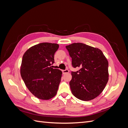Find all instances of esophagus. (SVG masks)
<instances>
[{
    "instance_id": "obj_1",
    "label": "esophagus",
    "mask_w": 128,
    "mask_h": 128,
    "mask_svg": "<svg viewBox=\"0 0 128 128\" xmlns=\"http://www.w3.org/2000/svg\"><path fill=\"white\" fill-rule=\"evenodd\" d=\"M69 72V70L68 69H66V70H62V74H67Z\"/></svg>"
}]
</instances>
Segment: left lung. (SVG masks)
Returning <instances> with one entry per match:
<instances>
[{
    "label": "left lung",
    "mask_w": 128,
    "mask_h": 128,
    "mask_svg": "<svg viewBox=\"0 0 128 128\" xmlns=\"http://www.w3.org/2000/svg\"><path fill=\"white\" fill-rule=\"evenodd\" d=\"M72 58L73 68L69 86L72 94L83 101L98 96L104 90L108 80V62L102 52L80 42L66 46Z\"/></svg>",
    "instance_id": "8db88e82"
}]
</instances>
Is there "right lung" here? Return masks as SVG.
I'll use <instances>...</instances> for the list:
<instances>
[{
	"label": "right lung",
	"instance_id": "add662e5",
	"mask_svg": "<svg viewBox=\"0 0 128 128\" xmlns=\"http://www.w3.org/2000/svg\"><path fill=\"white\" fill-rule=\"evenodd\" d=\"M58 48L57 44L42 42L29 48L22 57V78L32 94L39 99H50L56 94L62 72L51 66Z\"/></svg>",
	"mask_w": 128,
	"mask_h": 128
}]
</instances>
